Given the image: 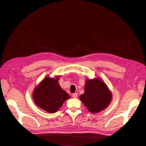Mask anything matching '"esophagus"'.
I'll return each instance as SVG.
<instances>
[{"label": "esophagus", "mask_w": 146, "mask_h": 146, "mask_svg": "<svg viewBox=\"0 0 146 146\" xmlns=\"http://www.w3.org/2000/svg\"><path fill=\"white\" fill-rule=\"evenodd\" d=\"M72 98H77V93H74L72 94Z\"/></svg>", "instance_id": "34e87169"}]
</instances>
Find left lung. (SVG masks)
Instances as JSON below:
<instances>
[{
  "instance_id": "left-lung-1",
  "label": "left lung",
  "mask_w": 146,
  "mask_h": 146,
  "mask_svg": "<svg viewBox=\"0 0 146 146\" xmlns=\"http://www.w3.org/2000/svg\"><path fill=\"white\" fill-rule=\"evenodd\" d=\"M80 100L91 113H97L107 108L112 99L111 92L99 77L86 80L85 92Z\"/></svg>"
}]
</instances>
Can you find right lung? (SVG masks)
Instances as JSON below:
<instances>
[{"instance_id":"obj_1","label":"right lung","mask_w":146,"mask_h":146,"mask_svg":"<svg viewBox=\"0 0 146 146\" xmlns=\"http://www.w3.org/2000/svg\"><path fill=\"white\" fill-rule=\"evenodd\" d=\"M59 76L46 77L33 91V99L38 107L50 113H54L70 97L61 88Z\"/></svg>"}]
</instances>
